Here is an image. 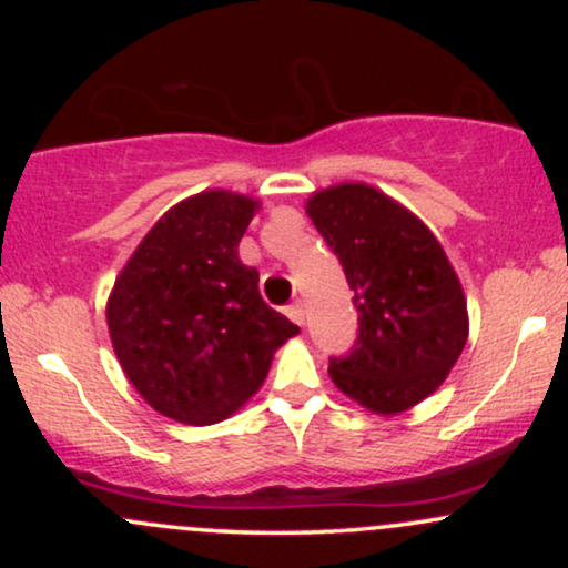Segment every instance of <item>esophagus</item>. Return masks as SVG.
Masks as SVG:
<instances>
[{
    "label": "esophagus",
    "instance_id": "1",
    "mask_svg": "<svg viewBox=\"0 0 568 568\" xmlns=\"http://www.w3.org/2000/svg\"><path fill=\"white\" fill-rule=\"evenodd\" d=\"M285 315L291 317L293 323L296 325H304V304L302 302H296V304H291L288 310H285Z\"/></svg>",
    "mask_w": 568,
    "mask_h": 568
}]
</instances>
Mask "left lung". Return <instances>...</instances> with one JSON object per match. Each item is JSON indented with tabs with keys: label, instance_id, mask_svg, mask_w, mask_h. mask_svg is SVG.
<instances>
[{
	"label": "left lung",
	"instance_id": "obj_1",
	"mask_svg": "<svg viewBox=\"0 0 568 568\" xmlns=\"http://www.w3.org/2000/svg\"><path fill=\"white\" fill-rule=\"evenodd\" d=\"M312 224L355 291L357 342L331 357L344 395L376 414H400L446 382L465 349L467 302L435 234L368 184H338L306 202Z\"/></svg>",
	"mask_w": 568,
	"mask_h": 568
}]
</instances>
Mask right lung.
<instances>
[{
    "instance_id": "right-lung-1",
    "label": "right lung",
    "mask_w": 568,
    "mask_h": 568,
    "mask_svg": "<svg viewBox=\"0 0 568 568\" xmlns=\"http://www.w3.org/2000/svg\"><path fill=\"white\" fill-rule=\"evenodd\" d=\"M258 200L211 189L162 216L106 304L116 361L139 395L184 425H216L253 397L298 325L258 293L237 245Z\"/></svg>"
}]
</instances>
